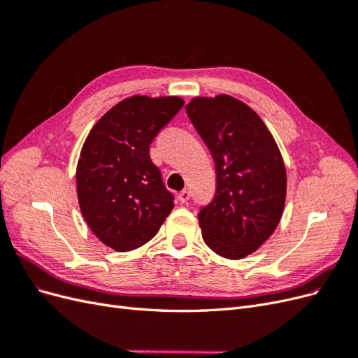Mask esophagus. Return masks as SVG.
Masks as SVG:
<instances>
[{"label":"esophagus","mask_w":358,"mask_h":358,"mask_svg":"<svg viewBox=\"0 0 358 358\" xmlns=\"http://www.w3.org/2000/svg\"><path fill=\"white\" fill-rule=\"evenodd\" d=\"M189 196H191V192H189L188 189H182V191L178 194V199H179V201H182V203H187V201L189 200Z\"/></svg>","instance_id":"obj_1"}]
</instances>
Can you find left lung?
I'll return each instance as SVG.
<instances>
[{
  "label": "left lung",
  "instance_id": "left-lung-1",
  "mask_svg": "<svg viewBox=\"0 0 358 358\" xmlns=\"http://www.w3.org/2000/svg\"><path fill=\"white\" fill-rule=\"evenodd\" d=\"M185 109L216 171L215 197L199 213L203 241L224 258H245L273 234L282 218V155L263 119L231 95L196 96Z\"/></svg>",
  "mask_w": 358,
  "mask_h": 358
}]
</instances>
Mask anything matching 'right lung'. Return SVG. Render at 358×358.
Returning <instances> with one entry per match:
<instances>
[{
    "instance_id": "obj_1",
    "label": "right lung",
    "mask_w": 358,
    "mask_h": 358,
    "mask_svg": "<svg viewBox=\"0 0 358 358\" xmlns=\"http://www.w3.org/2000/svg\"><path fill=\"white\" fill-rule=\"evenodd\" d=\"M180 96L133 95L90 131L76 169L80 212L100 242L128 252L149 242L173 209L149 145L182 109Z\"/></svg>"
}]
</instances>
